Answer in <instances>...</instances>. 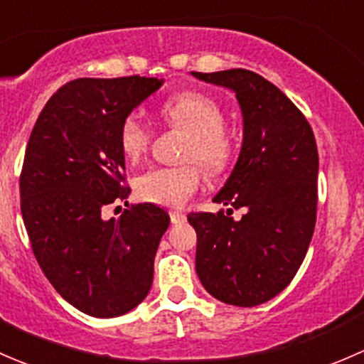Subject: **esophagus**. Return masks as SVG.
I'll use <instances>...</instances> for the list:
<instances>
[{
  "label": "esophagus",
  "instance_id": "esophagus-1",
  "mask_svg": "<svg viewBox=\"0 0 364 364\" xmlns=\"http://www.w3.org/2000/svg\"><path fill=\"white\" fill-rule=\"evenodd\" d=\"M170 219L173 224H181L186 223V213L182 212H170Z\"/></svg>",
  "mask_w": 364,
  "mask_h": 364
}]
</instances>
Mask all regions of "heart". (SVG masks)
Segmentation results:
<instances>
[{"label": "heart", "mask_w": 364, "mask_h": 364, "mask_svg": "<svg viewBox=\"0 0 364 364\" xmlns=\"http://www.w3.org/2000/svg\"><path fill=\"white\" fill-rule=\"evenodd\" d=\"M161 117L170 126L189 133L183 159H196L210 173H219L230 163L233 144L224 133V112L217 101L201 92L186 91L161 105ZM119 144L127 159L136 161L147 152L151 133L138 115H127L119 129ZM201 182L196 164L157 166L138 175L134 191L138 196L163 207H182Z\"/></svg>", "instance_id": "1"}]
</instances>
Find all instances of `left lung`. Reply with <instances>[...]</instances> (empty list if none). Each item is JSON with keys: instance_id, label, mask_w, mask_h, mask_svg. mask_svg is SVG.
Listing matches in <instances>:
<instances>
[{"instance_id": "left-lung-1", "label": "left lung", "mask_w": 364, "mask_h": 364, "mask_svg": "<svg viewBox=\"0 0 364 364\" xmlns=\"http://www.w3.org/2000/svg\"><path fill=\"white\" fill-rule=\"evenodd\" d=\"M237 96L243 119L238 161L215 203L243 208L228 215L189 213L196 230V273L213 298L256 306L282 293L301 266L316 228L319 154L294 103L254 71L198 73Z\"/></svg>"}]
</instances>
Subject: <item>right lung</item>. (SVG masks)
Masks as SVG:
<instances>
[{"instance_id":"1","label":"right lung","mask_w":364,"mask_h":364,"mask_svg":"<svg viewBox=\"0 0 364 364\" xmlns=\"http://www.w3.org/2000/svg\"><path fill=\"white\" fill-rule=\"evenodd\" d=\"M163 78H77L63 85L36 119L21 173V212L48 282L92 317H119L140 305L154 257L170 226L154 203L103 219V207L126 201L122 121Z\"/></svg>"}]
</instances>
